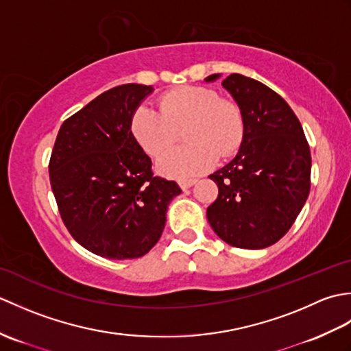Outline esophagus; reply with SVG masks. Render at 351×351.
<instances>
[{
	"label": "esophagus",
	"mask_w": 351,
	"mask_h": 351,
	"mask_svg": "<svg viewBox=\"0 0 351 351\" xmlns=\"http://www.w3.org/2000/svg\"><path fill=\"white\" fill-rule=\"evenodd\" d=\"M196 182H197L196 180H182V181H180V187L182 190H187V189L193 187V185H195Z\"/></svg>",
	"instance_id": "34e87169"
}]
</instances>
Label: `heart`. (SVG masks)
Instances as JSON below:
<instances>
[{
    "label": "heart",
    "mask_w": 351,
    "mask_h": 351,
    "mask_svg": "<svg viewBox=\"0 0 351 351\" xmlns=\"http://www.w3.org/2000/svg\"><path fill=\"white\" fill-rule=\"evenodd\" d=\"M160 111L140 106L131 117V132L138 146L158 156L175 143L178 131L187 128L189 146L164 154L156 162L161 175L189 180L210 170L217 156L229 158L241 147L245 123L237 102L220 98L204 86H181L164 93Z\"/></svg>",
    "instance_id": "1"
}]
</instances>
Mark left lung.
Here are the masks:
<instances>
[{"mask_svg":"<svg viewBox=\"0 0 351 351\" xmlns=\"http://www.w3.org/2000/svg\"><path fill=\"white\" fill-rule=\"evenodd\" d=\"M221 86L240 106L245 134L235 158L210 175L219 196L206 217L225 243L264 249L288 232L309 196V145L294 111L270 87L240 73Z\"/></svg>","mask_w":351,"mask_h":351,"instance_id":"left-lung-1","label":"left lung"}]
</instances>
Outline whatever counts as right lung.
Returning <instances> with one entry per match:
<instances>
[{"label":"right lung","instance_id":"1","mask_svg":"<svg viewBox=\"0 0 351 351\" xmlns=\"http://www.w3.org/2000/svg\"><path fill=\"white\" fill-rule=\"evenodd\" d=\"M152 86L123 84L66 119L49 160L58 213L73 240L108 259L146 255L160 240L175 181L155 176L131 117Z\"/></svg>","mask_w":351,"mask_h":351}]
</instances>
